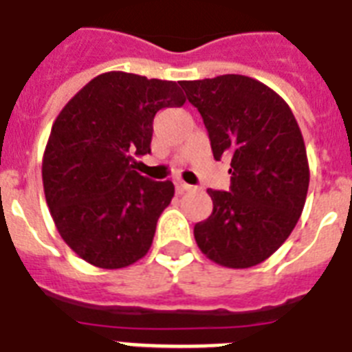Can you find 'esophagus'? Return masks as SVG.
<instances>
[{"instance_id": "1", "label": "esophagus", "mask_w": 352, "mask_h": 352, "mask_svg": "<svg viewBox=\"0 0 352 352\" xmlns=\"http://www.w3.org/2000/svg\"><path fill=\"white\" fill-rule=\"evenodd\" d=\"M175 188H177V193H184V191H191V190H193V186L186 184V182H182V181H177L175 182Z\"/></svg>"}]
</instances>
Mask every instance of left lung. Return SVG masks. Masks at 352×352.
Here are the masks:
<instances>
[{
  "mask_svg": "<svg viewBox=\"0 0 352 352\" xmlns=\"http://www.w3.org/2000/svg\"><path fill=\"white\" fill-rule=\"evenodd\" d=\"M202 116L217 161L231 155L230 191L208 190L213 211L193 228L215 264L245 270L270 258L295 230L309 188L302 131L287 102L253 77L181 81Z\"/></svg>",
  "mask_w": 352,
  "mask_h": 352,
  "instance_id": "left-lung-1",
  "label": "left lung"
}]
</instances>
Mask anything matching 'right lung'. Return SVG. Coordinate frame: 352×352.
I'll use <instances>...</instances> for the list:
<instances>
[{
  "mask_svg": "<svg viewBox=\"0 0 352 352\" xmlns=\"http://www.w3.org/2000/svg\"><path fill=\"white\" fill-rule=\"evenodd\" d=\"M175 81L126 72L94 77L54 121L43 155V188L68 248L102 270H121L146 255L173 182L137 173L150 153L153 117L182 107Z\"/></svg>",
  "mask_w": 352,
  "mask_h": 352,
  "instance_id": "right-lung-1",
  "label": "right lung"
}]
</instances>
